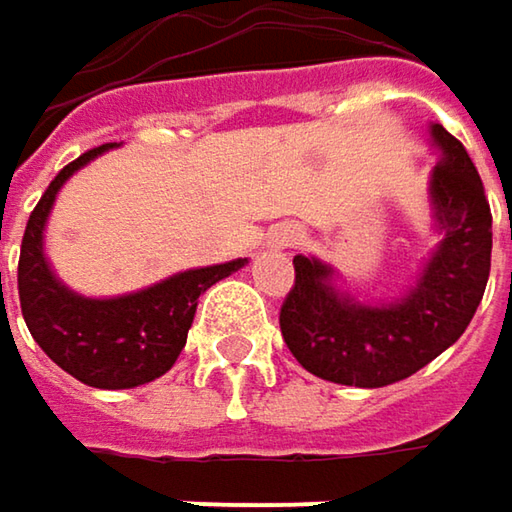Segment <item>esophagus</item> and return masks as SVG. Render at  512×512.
Segmentation results:
<instances>
[{"label":"esophagus","mask_w":512,"mask_h":512,"mask_svg":"<svg viewBox=\"0 0 512 512\" xmlns=\"http://www.w3.org/2000/svg\"><path fill=\"white\" fill-rule=\"evenodd\" d=\"M298 228H278L275 234H272V243L278 246V249H286V246H295L298 243Z\"/></svg>","instance_id":"esophagus-1"}]
</instances>
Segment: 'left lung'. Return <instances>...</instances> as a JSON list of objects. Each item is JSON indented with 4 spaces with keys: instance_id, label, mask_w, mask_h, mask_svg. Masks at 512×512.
Listing matches in <instances>:
<instances>
[{
    "instance_id": "8db88e82",
    "label": "left lung",
    "mask_w": 512,
    "mask_h": 512,
    "mask_svg": "<svg viewBox=\"0 0 512 512\" xmlns=\"http://www.w3.org/2000/svg\"><path fill=\"white\" fill-rule=\"evenodd\" d=\"M440 162L429 194L440 231L417 284L391 304H362L330 284L333 269L295 255V284L281 307L292 356L327 382L382 388L426 368L455 345L472 321L490 278L493 214L466 147L432 124Z\"/></svg>"
}]
</instances>
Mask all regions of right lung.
I'll use <instances>...</instances> for the list:
<instances>
[{
    "label": "right lung",
    "instance_id": "right-lung-1",
    "mask_svg": "<svg viewBox=\"0 0 512 512\" xmlns=\"http://www.w3.org/2000/svg\"><path fill=\"white\" fill-rule=\"evenodd\" d=\"M115 144H101L66 165L28 217L19 249V307L48 359L92 388H136L173 368L196 313V298L246 266V257L188 269L118 298H83L63 286L46 255L43 231L63 182Z\"/></svg>",
    "mask_w": 512,
    "mask_h": 512
}]
</instances>
